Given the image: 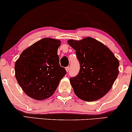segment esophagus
Wrapping results in <instances>:
<instances>
[{
	"label": "esophagus",
	"mask_w": 132,
	"mask_h": 132,
	"mask_svg": "<svg viewBox=\"0 0 132 132\" xmlns=\"http://www.w3.org/2000/svg\"><path fill=\"white\" fill-rule=\"evenodd\" d=\"M69 69H70V67H69V66H68V67L66 68V72H69Z\"/></svg>",
	"instance_id": "obj_1"
}]
</instances>
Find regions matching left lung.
Segmentation results:
<instances>
[{"label":"left lung","mask_w":132,"mask_h":132,"mask_svg":"<svg viewBox=\"0 0 132 132\" xmlns=\"http://www.w3.org/2000/svg\"><path fill=\"white\" fill-rule=\"evenodd\" d=\"M68 43L76 50L80 63L79 74L70 79L74 93L86 101L100 99L111 90L117 77L119 60L108 47L93 38L70 39Z\"/></svg>","instance_id":"left-lung-1"}]
</instances>
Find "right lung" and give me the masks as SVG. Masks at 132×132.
Wrapping results in <instances>:
<instances>
[{"label": "right lung", "instance_id": "obj_1", "mask_svg": "<svg viewBox=\"0 0 132 132\" xmlns=\"http://www.w3.org/2000/svg\"><path fill=\"white\" fill-rule=\"evenodd\" d=\"M60 45V40L44 38L25 49L15 62L16 79L28 96L38 101L48 98L66 75L57 54Z\"/></svg>", "mask_w": 132, "mask_h": 132}]
</instances>
